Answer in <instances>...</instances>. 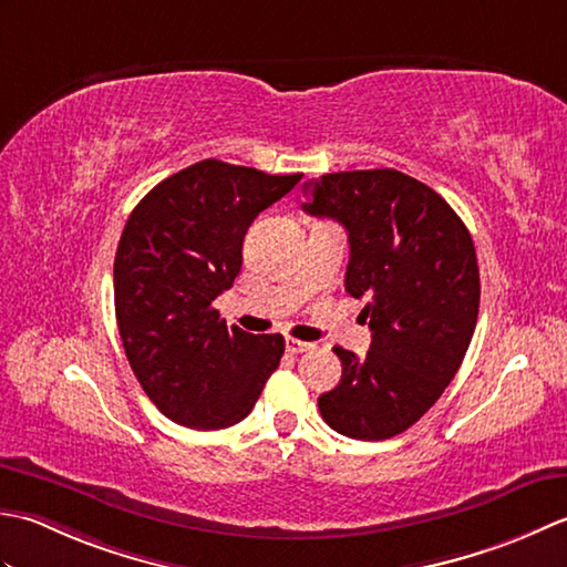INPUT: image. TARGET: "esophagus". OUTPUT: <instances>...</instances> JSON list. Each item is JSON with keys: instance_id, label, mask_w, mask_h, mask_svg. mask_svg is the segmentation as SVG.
<instances>
[{"instance_id": "34e87169", "label": "esophagus", "mask_w": 567, "mask_h": 567, "mask_svg": "<svg viewBox=\"0 0 567 567\" xmlns=\"http://www.w3.org/2000/svg\"><path fill=\"white\" fill-rule=\"evenodd\" d=\"M286 350L291 354H298V352H308L313 350V344L310 342H303V340H296V338H286Z\"/></svg>"}]
</instances>
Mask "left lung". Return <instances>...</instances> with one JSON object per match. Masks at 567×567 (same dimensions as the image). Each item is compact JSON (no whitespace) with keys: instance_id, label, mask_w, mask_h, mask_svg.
I'll use <instances>...</instances> for the list:
<instances>
[{"instance_id":"8db88e82","label":"left lung","mask_w":567,"mask_h":567,"mask_svg":"<svg viewBox=\"0 0 567 567\" xmlns=\"http://www.w3.org/2000/svg\"><path fill=\"white\" fill-rule=\"evenodd\" d=\"M308 215L348 229L344 291L364 298L367 357L332 348L342 379L318 399L332 431L386 441L441 399L465 360L480 313L467 227L441 195L394 168L326 173L303 186Z\"/></svg>"}]
</instances>
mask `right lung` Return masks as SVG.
<instances>
[{"mask_svg": "<svg viewBox=\"0 0 567 567\" xmlns=\"http://www.w3.org/2000/svg\"><path fill=\"white\" fill-rule=\"evenodd\" d=\"M300 178L205 158L161 181L126 219L114 313L132 372L173 423H239L279 367L281 334L227 328L213 300L237 279L254 217Z\"/></svg>", "mask_w": 567, "mask_h": 567, "instance_id": "right-lung-1", "label": "right lung"}]
</instances>
